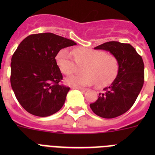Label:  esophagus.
I'll return each mask as SVG.
<instances>
[{
  "label": "esophagus",
  "mask_w": 155,
  "mask_h": 155,
  "mask_svg": "<svg viewBox=\"0 0 155 155\" xmlns=\"http://www.w3.org/2000/svg\"><path fill=\"white\" fill-rule=\"evenodd\" d=\"M73 88L74 89H78L81 91H84H84H87V89H86V88H84V87H74Z\"/></svg>",
  "instance_id": "obj_1"
}]
</instances>
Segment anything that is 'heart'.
Wrapping results in <instances>:
<instances>
[{
  "label": "heart",
  "instance_id": "obj_1",
  "mask_svg": "<svg viewBox=\"0 0 155 155\" xmlns=\"http://www.w3.org/2000/svg\"><path fill=\"white\" fill-rule=\"evenodd\" d=\"M56 61L64 74H72L79 72L81 68L83 69V73L66 79V83L71 86L95 83L98 86H105L116 78L119 71V63L115 56L87 48H76L72 53L68 49H63L57 53Z\"/></svg>",
  "mask_w": 155,
  "mask_h": 155
}]
</instances>
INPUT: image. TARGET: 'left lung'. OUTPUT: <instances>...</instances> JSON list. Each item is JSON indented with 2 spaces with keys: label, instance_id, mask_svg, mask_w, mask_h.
Segmentation results:
<instances>
[{
  "label": "left lung",
  "instance_id": "1",
  "mask_svg": "<svg viewBox=\"0 0 155 155\" xmlns=\"http://www.w3.org/2000/svg\"><path fill=\"white\" fill-rule=\"evenodd\" d=\"M94 50L109 51L119 63L117 76L110 84L99 93L96 102L90 104L94 114L112 119L124 114L132 107L144 81V65L142 57L128 43L116 41L105 42Z\"/></svg>",
  "mask_w": 155,
  "mask_h": 155
}]
</instances>
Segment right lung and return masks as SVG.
Wrapping results in <instances>:
<instances>
[{
    "mask_svg": "<svg viewBox=\"0 0 155 155\" xmlns=\"http://www.w3.org/2000/svg\"><path fill=\"white\" fill-rule=\"evenodd\" d=\"M74 45L73 40L46 32L28 35L18 46L11 63V84L28 113L46 117L62 108L70 87L59 84L63 75L55 57Z\"/></svg>",
    "mask_w": 155,
    "mask_h": 155,
    "instance_id": "right-lung-1",
    "label": "right lung"
}]
</instances>
